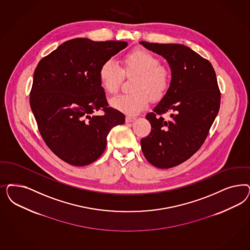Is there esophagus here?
I'll list each match as a JSON object with an SVG mask.
<instances>
[{"mask_svg":"<svg viewBox=\"0 0 250 250\" xmlns=\"http://www.w3.org/2000/svg\"><path fill=\"white\" fill-rule=\"evenodd\" d=\"M135 120H136V118L132 117V116H126V118H125L126 122H131V121H135Z\"/></svg>","mask_w":250,"mask_h":250,"instance_id":"esophagus-1","label":"esophagus"}]
</instances>
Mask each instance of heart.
Wrapping results in <instances>:
<instances>
[{"label": "heart", "instance_id": "obj_1", "mask_svg": "<svg viewBox=\"0 0 250 250\" xmlns=\"http://www.w3.org/2000/svg\"><path fill=\"white\" fill-rule=\"evenodd\" d=\"M123 75H135L132 93L120 95L110 100L113 108L135 115L149 104L151 98L161 99L169 86L168 70L160 64V60L144 48L128 53L121 61V68L113 60H106L99 68V81L105 93L113 95L120 89Z\"/></svg>", "mask_w": 250, "mask_h": 250}]
</instances>
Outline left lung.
<instances>
[{"mask_svg":"<svg viewBox=\"0 0 250 250\" xmlns=\"http://www.w3.org/2000/svg\"><path fill=\"white\" fill-rule=\"evenodd\" d=\"M164 57L171 70L169 88L153 112L146 115L151 132L141 140L147 161L158 168L187 161L203 145L220 108L216 74L208 60L182 44L141 41ZM171 112L169 121L161 115Z\"/></svg>","mask_w":250,"mask_h":250,"instance_id":"8db88e82","label":"left lung"}]
</instances>
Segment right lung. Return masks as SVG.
I'll use <instances>...</instances> for the list:
<instances>
[{
	"instance_id": "obj_1",
	"label": "right lung",
	"mask_w": 250,
	"mask_h": 250,
	"mask_svg": "<svg viewBox=\"0 0 250 250\" xmlns=\"http://www.w3.org/2000/svg\"><path fill=\"white\" fill-rule=\"evenodd\" d=\"M128 45L125 41L74 39L60 45L37 66L30 106L48 148L62 160L83 167L97 160L113 127L125 122L108 107L98 72ZM103 109V116H91Z\"/></svg>"
}]
</instances>
